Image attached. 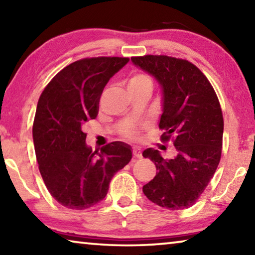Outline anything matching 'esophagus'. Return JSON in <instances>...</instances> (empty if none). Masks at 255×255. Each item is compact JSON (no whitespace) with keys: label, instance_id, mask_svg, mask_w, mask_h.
I'll return each instance as SVG.
<instances>
[{"label":"esophagus","instance_id":"34e87169","mask_svg":"<svg viewBox=\"0 0 255 255\" xmlns=\"http://www.w3.org/2000/svg\"><path fill=\"white\" fill-rule=\"evenodd\" d=\"M132 154H133V157L140 158L141 157V150H140V148L139 147H133Z\"/></svg>","mask_w":255,"mask_h":255}]
</instances>
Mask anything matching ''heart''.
Wrapping results in <instances>:
<instances>
[{"mask_svg": "<svg viewBox=\"0 0 255 255\" xmlns=\"http://www.w3.org/2000/svg\"><path fill=\"white\" fill-rule=\"evenodd\" d=\"M152 80L148 75L144 74V73H135L130 76V79L128 80V90H144L147 89L152 91ZM137 132L136 129L133 127H129L125 129L124 136L127 138H133L136 137Z\"/></svg>", "mask_w": 255, "mask_h": 255, "instance_id": "heart-1", "label": "heart"}]
</instances>
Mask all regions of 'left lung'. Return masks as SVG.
Returning a JSON list of instances; mask_svg holds the SVG:
<instances>
[{
  "label": "left lung",
  "mask_w": 255,
  "mask_h": 255,
  "mask_svg": "<svg viewBox=\"0 0 255 255\" xmlns=\"http://www.w3.org/2000/svg\"><path fill=\"white\" fill-rule=\"evenodd\" d=\"M136 67L152 75L162 93L158 127L162 140L174 136L176 155L162 157L157 149L143 152L156 166V175L143 187L144 195L169 210L189 208L204 192L222 155L224 120L213 86L188 60L169 56L131 57Z\"/></svg>",
  "instance_id": "left-lung-1"
}]
</instances>
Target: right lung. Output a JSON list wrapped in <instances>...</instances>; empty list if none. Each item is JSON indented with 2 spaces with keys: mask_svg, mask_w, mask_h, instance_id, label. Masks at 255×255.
I'll return each instance as SVG.
<instances>
[{
  "mask_svg": "<svg viewBox=\"0 0 255 255\" xmlns=\"http://www.w3.org/2000/svg\"><path fill=\"white\" fill-rule=\"evenodd\" d=\"M129 62L125 57L85 58L63 68L37 105L32 137L39 171L55 200L84 210L107 196L110 181L131 159V147L114 141L93 152L83 126L98 116L103 89Z\"/></svg>",
  "mask_w": 255,
  "mask_h": 255,
  "instance_id": "right-lung-1",
  "label": "right lung"
}]
</instances>
